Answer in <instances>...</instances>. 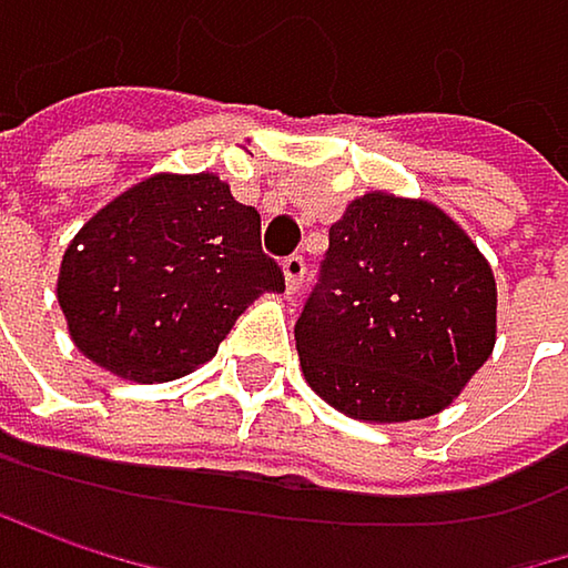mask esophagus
Instances as JSON below:
<instances>
[{
	"instance_id": "1",
	"label": "esophagus",
	"mask_w": 568,
	"mask_h": 568,
	"mask_svg": "<svg viewBox=\"0 0 568 568\" xmlns=\"http://www.w3.org/2000/svg\"><path fill=\"white\" fill-rule=\"evenodd\" d=\"M282 272H286V290L296 293L303 286V278H306V258L300 252L290 255V258H282Z\"/></svg>"
}]
</instances>
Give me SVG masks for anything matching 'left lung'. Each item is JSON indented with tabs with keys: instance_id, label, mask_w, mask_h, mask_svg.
<instances>
[{
	"instance_id": "8db88e82",
	"label": "left lung",
	"mask_w": 568,
	"mask_h": 568,
	"mask_svg": "<svg viewBox=\"0 0 568 568\" xmlns=\"http://www.w3.org/2000/svg\"><path fill=\"white\" fill-rule=\"evenodd\" d=\"M495 275L427 201H349L296 320L306 384L359 420H420L448 407L495 346Z\"/></svg>"
}]
</instances>
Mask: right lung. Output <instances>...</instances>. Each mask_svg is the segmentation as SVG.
<instances>
[{
  "mask_svg": "<svg viewBox=\"0 0 568 568\" xmlns=\"http://www.w3.org/2000/svg\"><path fill=\"white\" fill-rule=\"evenodd\" d=\"M282 290L258 212L215 174H154L113 197L77 232L57 282L77 349L138 384L212 359L235 320Z\"/></svg>",
  "mask_w": 568,
  "mask_h": 568,
  "instance_id": "add662e5",
  "label": "right lung"
}]
</instances>
